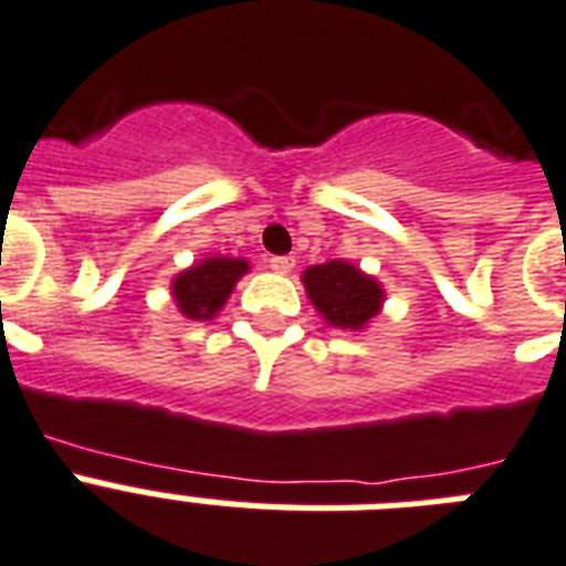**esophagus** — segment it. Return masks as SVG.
<instances>
[{
  "label": "esophagus",
  "instance_id": "34e87169",
  "mask_svg": "<svg viewBox=\"0 0 566 566\" xmlns=\"http://www.w3.org/2000/svg\"><path fill=\"white\" fill-rule=\"evenodd\" d=\"M293 268H296V259H293V255H275V259H270V270L279 275H287Z\"/></svg>",
  "mask_w": 566,
  "mask_h": 566
}]
</instances>
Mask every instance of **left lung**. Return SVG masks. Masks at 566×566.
<instances>
[{"instance_id": "left-lung-1", "label": "left lung", "mask_w": 566, "mask_h": 566, "mask_svg": "<svg viewBox=\"0 0 566 566\" xmlns=\"http://www.w3.org/2000/svg\"><path fill=\"white\" fill-rule=\"evenodd\" d=\"M302 284L328 328L363 331L384 307V284L352 261H325L302 273Z\"/></svg>"}]
</instances>
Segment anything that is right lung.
Wrapping results in <instances>:
<instances>
[{
    "instance_id": "right-lung-1",
    "label": "right lung",
    "mask_w": 566,
    "mask_h": 566,
    "mask_svg": "<svg viewBox=\"0 0 566 566\" xmlns=\"http://www.w3.org/2000/svg\"><path fill=\"white\" fill-rule=\"evenodd\" d=\"M250 273V261L229 255H206L174 275L171 298L186 319L209 323L223 311L241 275Z\"/></svg>"
}]
</instances>
